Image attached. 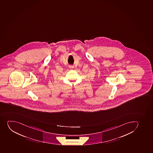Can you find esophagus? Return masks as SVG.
<instances>
[{"label":"esophagus","mask_w":153,"mask_h":153,"mask_svg":"<svg viewBox=\"0 0 153 153\" xmlns=\"http://www.w3.org/2000/svg\"><path fill=\"white\" fill-rule=\"evenodd\" d=\"M69 68H70V69H73L74 68V66H72V65H71V66H69Z\"/></svg>","instance_id":"1"}]
</instances>
